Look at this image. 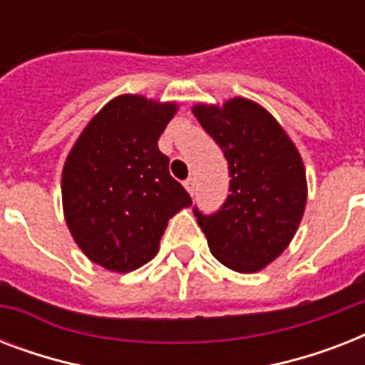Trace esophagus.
<instances>
[{
    "mask_svg": "<svg viewBox=\"0 0 365 365\" xmlns=\"http://www.w3.org/2000/svg\"><path fill=\"white\" fill-rule=\"evenodd\" d=\"M183 185H185V189H187V193L193 197V193H195V180H193V178L185 180V183H183Z\"/></svg>",
    "mask_w": 365,
    "mask_h": 365,
    "instance_id": "obj_1",
    "label": "esophagus"
}]
</instances>
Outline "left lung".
<instances>
[{
  "instance_id": "1",
  "label": "left lung",
  "mask_w": 365,
  "mask_h": 365,
  "mask_svg": "<svg viewBox=\"0 0 365 365\" xmlns=\"http://www.w3.org/2000/svg\"><path fill=\"white\" fill-rule=\"evenodd\" d=\"M193 115L225 155L231 195L212 216H195L208 248L237 272H257L277 259L297 233L307 205L299 151L280 123L248 98L195 104Z\"/></svg>"
}]
</instances>
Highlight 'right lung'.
<instances>
[{
	"instance_id": "add662e5",
	"label": "right lung",
	"mask_w": 365,
	"mask_h": 365,
	"mask_svg": "<svg viewBox=\"0 0 365 365\" xmlns=\"http://www.w3.org/2000/svg\"><path fill=\"white\" fill-rule=\"evenodd\" d=\"M176 111V102L115 96L66 157V225L83 254L108 271L130 272L153 259L168 220L191 206L157 145Z\"/></svg>"
}]
</instances>
